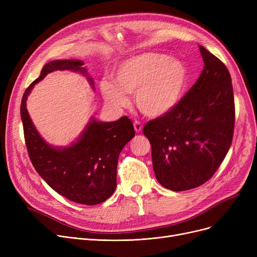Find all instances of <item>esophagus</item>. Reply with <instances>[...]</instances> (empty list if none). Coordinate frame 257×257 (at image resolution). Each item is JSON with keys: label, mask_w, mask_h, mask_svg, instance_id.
I'll return each instance as SVG.
<instances>
[{"label": "esophagus", "mask_w": 257, "mask_h": 257, "mask_svg": "<svg viewBox=\"0 0 257 257\" xmlns=\"http://www.w3.org/2000/svg\"><path fill=\"white\" fill-rule=\"evenodd\" d=\"M133 127H134V130H136V132H141L143 130V125H142L141 121H139V120L134 121Z\"/></svg>", "instance_id": "34e87169"}]
</instances>
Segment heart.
I'll return each mask as SVG.
<instances>
[{
	"instance_id": "b5f03b06",
	"label": "heart",
	"mask_w": 257,
	"mask_h": 257,
	"mask_svg": "<svg viewBox=\"0 0 257 257\" xmlns=\"http://www.w3.org/2000/svg\"><path fill=\"white\" fill-rule=\"evenodd\" d=\"M185 64L166 54L147 52L116 65L111 81L102 80L100 90L107 104L123 108L129 104L126 93H134L140 111L149 117L171 112L183 97L187 84Z\"/></svg>"
}]
</instances>
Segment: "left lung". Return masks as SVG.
Listing matches in <instances>:
<instances>
[{"mask_svg": "<svg viewBox=\"0 0 257 257\" xmlns=\"http://www.w3.org/2000/svg\"><path fill=\"white\" fill-rule=\"evenodd\" d=\"M204 67L197 82L168 114L143 129L152 148L157 181L182 192L212 177L231 146L234 98L226 65L199 46Z\"/></svg>", "mask_w": 257, "mask_h": 257, "instance_id": "left-lung-1", "label": "left lung"}]
</instances>
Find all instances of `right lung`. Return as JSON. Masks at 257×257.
I'll return each mask as SVG.
<instances>
[{
  "label": "right lung",
  "instance_id": "obj_1",
  "mask_svg": "<svg viewBox=\"0 0 257 257\" xmlns=\"http://www.w3.org/2000/svg\"><path fill=\"white\" fill-rule=\"evenodd\" d=\"M83 64L82 60L77 59H58L45 64L40 76L24 93L21 117L29 157L39 176L66 199L96 205L115 191L118 155L136 134L132 121L127 116L114 121L90 117L75 142L69 146L54 147L40 136L27 110V99L34 85L54 71L70 70L82 74L94 90L93 79L82 67Z\"/></svg>",
  "mask_w": 257,
  "mask_h": 257
}]
</instances>
